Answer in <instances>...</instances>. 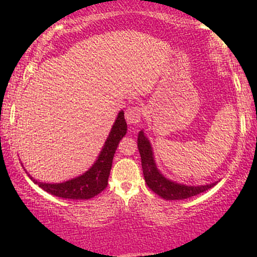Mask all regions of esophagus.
Segmentation results:
<instances>
[{"instance_id":"34e87169","label":"esophagus","mask_w":257,"mask_h":257,"mask_svg":"<svg viewBox=\"0 0 257 257\" xmlns=\"http://www.w3.org/2000/svg\"><path fill=\"white\" fill-rule=\"evenodd\" d=\"M141 119V108L132 106L125 110V120L129 125H137Z\"/></svg>"}]
</instances>
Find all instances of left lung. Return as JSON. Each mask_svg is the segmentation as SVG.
Instances as JSON below:
<instances>
[{"label":"left lung","mask_w":257,"mask_h":257,"mask_svg":"<svg viewBox=\"0 0 257 257\" xmlns=\"http://www.w3.org/2000/svg\"><path fill=\"white\" fill-rule=\"evenodd\" d=\"M138 149L141 157V167H143L146 185L162 198L167 200L190 198V197L205 192L217 184V181H215L206 185H186L164 176L158 169L152 145L144 131H140L138 134Z\"/></svg>","instance_id":"8db88e82"}]
</instances>
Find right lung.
<instances>
[{
  "mask_svg": "<svg viewBox=\"0 0 257 257\" xmlns=\"http://www.w3.org/2000/svg\"><path fill=\"white\" fill-rule=\"evenodd\" d=\"M125 134L126 122L124 119V111H119L99 156L89 169L85 170L83 174L66 181L54 184L41 182L32 178L28 172L26 174L35 184L53 196L65 199H90L102 192L107 186L113 156L119 141Z\"/></svg>",
  "mask_w": 257,
  "mask_h": 257,
  "instance_id": "right-lung-1",
  "label": "right lung"
}]
</instances>
